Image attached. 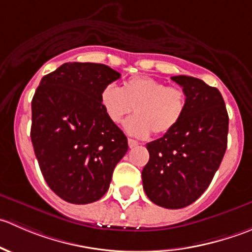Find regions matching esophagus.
<instances>
[{"mask_svg":"<svg viewBox=\"0 0 252 252\" xmlns=\"http://www.w3.org/2000/svg\"><path fill=\"white\" fill-rule=\"evenodd\" d=\"M128 144H129V147H130V149H133V147L138 146L139 142L136 140H134V139H128Z\"/></svg>","mask_w":252,"mask_h":252,"instance_id":"esophagus-1","label":"esophagus"}]
</instances>
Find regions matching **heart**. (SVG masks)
<instances>
[{
    "label": "heart",
    "mask_w": 252,
    "mask_h": 252,
    "mask_svg": "<svg viewBox=\"0 0 252 252\" xmlns=\"http://www.w3.org/2000/svg\"><path fill=\"white\" fill-rule=\"evenodd\" d=\"M100 102L106 116L119 123L126 116H135L124 122V129L136 138L152 133L163 135L179 124L187 111V94L179 86L166 84L151 77L129 78L122 89L108 84L101 90Z\"/></svg>",
    "instance_id": "heart-1"
}]
</instances>
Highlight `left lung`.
Returning <instances> with one entry per match:
<instances>
[{
	"mask_svg": "<svg viewBox=\"0 0 252 252\" xmlns=\"http://www.w3.org/2000/svg\"><path fill=\"white\" fill-rule=\"evenodd\" d=\"M172 80L187 94V111L173 130L146 145L150 159L141 177L154 204L177 210L196 201L212 182L227 150L229 118L218 89L187 75Z\"/></svg>",
	"mask_w": 252,
	"mask_h": 252,
	"instance_id": "left-lung-1",
	"label": "left lung"
}]
</instances>
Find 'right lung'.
<instances>
[{
	"label": "right lung",
	"instance_id": "add662e5",
	"mask_svg": "<svg viewBox=\"0 0 252 252\" xmlns=\"http://www.w3.org/2000/svg\"><path fill=\"white\" fill-rule=\"evenodd\" d=\"M119 78L108 65L69 62L45 75L35 91V156L51 190L70 204L100 200L128 151L126 136L100 102L101 90Z\"/></svg>",
	"mask_w": 252,
	"mask_h": 252
}]
</instances>
